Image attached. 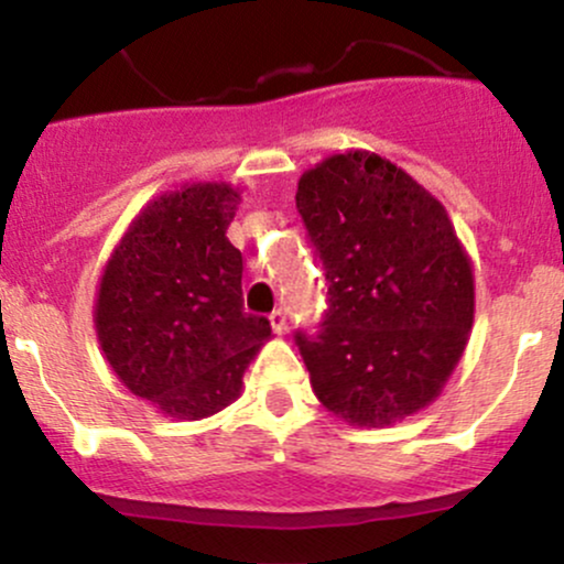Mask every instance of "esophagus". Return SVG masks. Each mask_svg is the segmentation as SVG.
Instances as JSON below:
<instances>
[{
    "label": "esophagus",
    "mask_w": 564,
    "mask_h": 564,
    "mask_svg": "<svg viewBox=\"0 0 564 564\" xmlns=\"http://www.w3.org/2000/svg\"><path fill=\"white\" fill-rule=\"evenodd\" d=\"M270 323H273L278 334H283L286 332V313H283V310H273V313H270Z\"/></svg>",
    "instance_id": "obj_1"
}]
</instances>
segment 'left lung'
Returning a JSON list of instances; mask_svg holds the SVG:
<instances>
[{
	"label": "left lung",
	"instance_id": "8db88e82",
	"mask_svg": "<svg viewBox=\"0 0 564 564\" xmlns=\"http://www.w3.org/2000/svg\"><path fill=\"white\" fill-rule=\"evenodd\" d=\"M296 209L318 249L328 310L296 332L315 398L349 426H390L443 392L475 323V273L448 212L371 151L323 159Z\"/></svg>",
	"mask_w": 564,
	"mask_h": 564
}]
</instances>
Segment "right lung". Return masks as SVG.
Wrapping results in <instances>:
<instances>
[{"label":"right lung","instance_id":"add662e5","mask_svg":"<svg viewBox=\"0 0 564 564\" xmlns=\"http://www.w3.org/2000/svg\"><path fill=\"white\" fill-rule=\"evenodd\" d=\"M241 191L187 183L129 223L100 275L95 332L129 392L177 422L215 416L273 336L243 313V257L228 241Z\"/></svg>","mask_w":564,"mask_h":564}]
</instances>
